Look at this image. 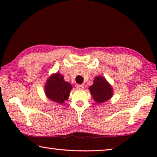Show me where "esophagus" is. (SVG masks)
I'll use <instances>...</instances> for the list:
<instances>
[{"label":"esophagus","mask_w":157,"mask_h":157,"mask_svg":"<svg viewBox=\"0 0 157 157\" xmlns=\"http://www.w3.org/2000/svg\"><path fill=\"white\" fill-rule=\"evenodd\" d=\"M84 85L83 84H78V86H77V89H78V90H82L84 89Z\"/></svg>","instance_id":"esophagus-1"}]
</instances>
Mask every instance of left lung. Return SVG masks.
Listing matches in <instances>:
<instances>
[{
  "label": "left lung",
  "instance_id": "left-lung-1",
  "mask_svg": "<svg viewBox=\"0 0 157 157\" xmlns=\"http://www.w3.org/2000/svg\"><path fill=\"white\" fill-rule=\"evenodd\" d=\"M89 91L95 102L98 104L106 102L113 95L111 86L102 76H98L94 79V84L89 87Z\"/></svg>",
  "mask_w": 157,
  "mask_h": 157
}]
</instances>
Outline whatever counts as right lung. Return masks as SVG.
<instances>
[{
  "label": "right lung",
  "instance_id": "1",
  "mask_svg": "<svg viewBox=\"0 0 157 157\" xmlns=\"http://www.w3.org/2000/svg\"><path fill=\"white\" fill-rule=\"evenodd\" d=\"M72 88L71 84L64 80L63 75L55 73L48 79L44 89L49 100L58 104H62L68 99Z\"/></svg>",
  "mask_w": 157,
  "mask_h": 157
}]
</instances>
